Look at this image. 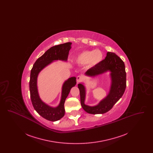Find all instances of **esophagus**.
Returning <instances> with one entry per match:
<instances>
[{
    "instance_id": "34e87169",
    "label": "esophagus",
    "mask_w": 153,
    "mask_h": 153,
    "mask_svg": "<svg viewBox=\"0 0 153 153\" xmlns=\"http://www.w3.org/2000/svg\"><path fill=\"white\" fill-rule=\"evenodd\" d=\"M82 79V77L81 76H77V78H76V80H77V82H79Z\"/></svg>"
}]
</instances>
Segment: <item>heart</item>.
<instances>
[{
  "label": "heart",
  "mask_w": 153,
  "mask_h": 153,
  "mask_svg": "<svg viewBox=\"0 0 153 153\" xmlns=\"http://www.w3.org/2000/svg\"><path fill=\"white\" fill-rule=\"evenodd\" d=\"M103 57V54L100 50L84 51L74 57V62L80 65L88 64L89 66L93 68L102 62Z\"/></svg>",
  "instance_id": "b5f03b06"
}]
</instances>
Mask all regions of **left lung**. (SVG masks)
I'll use <instances>...</instances> for the list:
<instances>
[{"label":"left lung","instance_id":"8db88e82","mask_svg":"<svg viewBox=\"0 0 153 153\" xmlns=\"http://www.w3.org/2000/svg\"><path fill=\"white\" fill-rule=\"evenodd\" d=\"M109 72L111 86L108 94L97 105L90 106L85 104L86 88L83 83H79L80 102L82 108L88 114H102L111 109L123 95L126 88V73L125 65L122 59L114 53L107 52L104 59L98 65L91 68L85 74L94 77L98 75Z\"/></svg>","mask_w":153,"mask_h":153}]
</instances>
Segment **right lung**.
<instances>
[{"mask_svg":"<svg viewBox=\"0 0 153 153\" xmlns=\"http://www.w3.org/2000/svg\"><path fill=\"white\" fill-rule=\"evenodd\" d=\"M71 45V42H67L51 47L36 59L31 70L29 88L33 105L39 115L51 122L57 121L64 116V103L71 88L76 84V78L72 77L64 82L60 102L56 107L48 105L40 98L37 87V78L41 71L54 61H66Z\"/></svg>","mask_w":153,"mask_h":153,"instance_id":"obj_1","label":"right lung"}]
</instances>
